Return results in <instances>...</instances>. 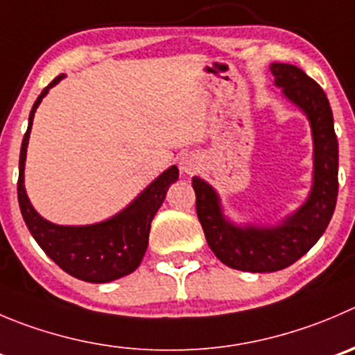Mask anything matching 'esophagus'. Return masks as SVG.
I'll use <instances>...</instances> for the list:
<instances>
[{"label":"esophagus","instance_id":"obj_1","mask_svg":"<svg viewBox=\"0 0 355 355\" xmlns=\"http://www.w3.org/2000/svg\"><path fill=\"white\" fill-rule=\"evenodd\" d=\"M181 168H183V172H187V174H193L198 168V158L195 157V155H187V157H183V160H181Z\"/></svg>","mask_w":355,"mask_h":355}]
</instances>
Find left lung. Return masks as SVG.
Listing matches in <instances>:
<instances>
[{"instance_id":"8db88e82","label":"left lung","mask_w":355,"mask_h":355,"mask_svg":"<svg viewBox=\"0 0 355 355\" xmlns=\"http://www.w3.org/2000/svg\"><path fill=\"white\" fill-rule=\"evenodd\" d=\"M275 85L306 114L313 139V181L305 204L275 226H239L223 216L211 184L195 175L197 216L216 258L242 272H277L310 251L326 232L338 197V141L324 90L293 64L270 66Z\"/></svg>"}]
</instances>
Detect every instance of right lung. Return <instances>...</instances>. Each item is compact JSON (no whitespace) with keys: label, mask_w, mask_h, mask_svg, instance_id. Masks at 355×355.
Wrapping results in <instances>:
<instances>
[{"label":"right lung","mask_w":355,"mask_h":355,"mask_svg":"<svg viewBox=\"0 0 355 355\" xmlns=\"http://www.w3.org/2000/svg\"><path fill=\"white\" fill-rule=\"evenodd\" d=\"M62 78L64 74H59L46 89H43L29 113L28 132L24 134L20 146L17 197L24 221L45 254L64 272L80 281L103 284L129 275L143 261L151 221L160 209L168 187L180 178V171L175 165L168 167L146 190L141 191L132 204L106 221L85 226H60L42 218L31 205L24 188V164L36 107L49 90Z\"/></svg>","instance_id":"add662e5"}]
</instances>
